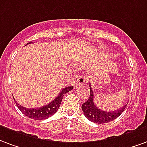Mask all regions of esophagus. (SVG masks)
Wrapping results in <instances>:
<instances>
[{"mask_svg": "<svg viewBox=\"0 0 147 147\" xmlns=\"http://www.w3.org/2000/svg\"><path fill=\"white\" fill-rule=\"evenodd\" d=\"M87 81H88V77H87L86 75H81L77 79L76 86L80 87L81 85H84V84H86Z\"/></svg>", "mask_w": 147, "mask_h": 147, "instance_id": "esophagus-1", "label": "esophagus"}]
</instances>
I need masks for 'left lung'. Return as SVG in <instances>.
<instances>
[{
	"mask_svg": "<svg viewBox=\"0 0 147 147\" xmlns=\"http://www.w3.org/2000/svg\"><path fill=\"white\" fill-rule=\"evenodd\" d=\"M90 87V96L87 102H84L81 106V109L84 112V116L91 121L96 123V124H105L108 122L113 121L114 119L118 117L121 113L125 110L127 104L125 105L118 110H114L112 112H107L98 109L94 102V92L92 88L91 87V84L89 83Z\"/></svg>",
	"mask_w": 147,
	"mask_h": 147,
	"instance_id": "obj_1",
	"label": "left lung"
}]
</instances>
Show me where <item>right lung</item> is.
Wrapping results in <instances>:
<instances>
[{
    "instance_id": "add662e5",
    "label": "right lung",
    "mask_w": 147,
    "mask_h": 147,
    "mask_svg": "<svg viewBox=\"0 0 147 147\" xmlns=\"http://www.w3.org/2000/svg\"><path fill=\"white\" fill-rule=\"evenodd\" d=\"M73 88L74 87L70 86L63 88L60 92V93L59 94V96L55 98L53 101H51L50 103L47 104L46 106H44V107H41L40 108L28 109V108L22 107L21 105L18 104L17 102H16V103L17 107L20 110V111H22L26 117H28L31 119H34V120H45V119H47L51 117L57 112V110H59V106L61 104L63 96L66 93L70 92L73 89Z\"/></svg>"
}]
</instances>
